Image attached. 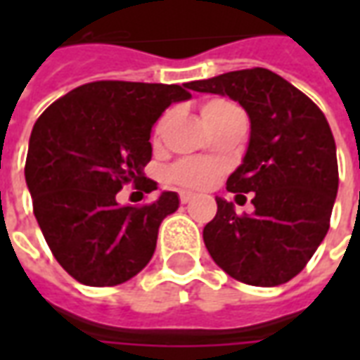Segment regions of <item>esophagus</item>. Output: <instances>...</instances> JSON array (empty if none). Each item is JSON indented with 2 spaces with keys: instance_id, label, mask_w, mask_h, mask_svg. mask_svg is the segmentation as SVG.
<instances>
[{
  "instance_id": "obj_1",
  "label": "esophagus",
  "mask_w": 360,
  "mask_h": 360,
  "mask_svg": "<svg viewBox=\"0 0 360 360\" xmlns=\"http://www.w3.org/2000/svg\"><path fill=\"white\" fill-rule=\"evenodd\" d=\"M179 198H181V202L187 204V202H191L193 198H195V195H193V193H188V191H181Z\"/></svg>"
}]
</instances>
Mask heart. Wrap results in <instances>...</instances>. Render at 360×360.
Masks as SVG:
<instances>
[{"label":"heart","instance_id":"1","mask_svg":"<svg viewBox=\"0 0 360 360\" xmlns=\"http://www.w3.org/2000/svg\"><path fill=\"white\" fill-rule=\"evenodd\" d=\"M229 110H235L233 103L224 102V100H212V102L202 105V119L206 121V119L218 117ZM218 165L208 164L202 160H183L172 169V179L179 185H185V187L202 188L210 185L212 181L218 177Z\"/></svg>","mask_w":360,"mask_h":360}]
</instances>
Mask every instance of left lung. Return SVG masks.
I'll return each mask as SVG.
<instances>
[{
  "mask_svg": "<svg viewBox=\"0 0 360 360\" xmlns=\"http://www.w3.org/2000/svg\"><path fill=\"white\" fill-rule=\"evenodd\" d=\"M187 89L231 98L250 121L247 152L229 175L227 191L255 193V212L237 216L233 202L218 196V212L202 231L204 245L231 278L281 285L307 266L330 227L340 179L324 113L262 67L187 82Z\"/></svg>",
  "mask_w": 360,
  "mask_h": 360,
  "instance_id": "obj_1",
  "label": "left lung"
}]
</instances>
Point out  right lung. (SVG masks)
Listing matches in <instances>:
<instances>
[{
    "label": "right lung",
    "instance_id": "obj_1",
    "mask_svg": "<svg viewBox=\"0 0 360 360\" xmlns=\"http://www.w3.org/2000/svg\"><path fill=\"white\" fill-rule=\"evenodd\" d=\"M187 84L98 81L53 102L28 141L25 179L44 239L67 274L84 285H119L148 264L158 229L179 208L164 191L148 206H123V185L152 193L144 175L150 133Z\"/></svg>",
    "mask_w": 360,
    "mask_h": 360
}]
</instances>
